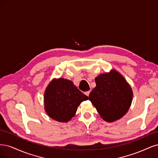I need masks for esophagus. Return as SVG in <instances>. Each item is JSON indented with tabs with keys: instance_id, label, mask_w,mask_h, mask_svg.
Masks as SVG:
<instances>
[{
	"instance_id": "34e87169",
	"label": "esophagus",
	"mask_w": 158,
	"mask_h": 158,
	"mask_svg": "<svg viewBox=\"0 0 158 158\" xmlns=\"http://www.w3.org/2000/svg\"><path fill=\"white\" fill-rule=\"evenodd\" d=\"M89 94H90V91H87V92H85V94H86V96H89Z\"/></svg>"
}]
</instances>
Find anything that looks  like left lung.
I'll return each mask as SVG.
<instances>
[{
    "label": "left lung",
    "instance_id": "left-lung-1",
    "mask_svg": "<svg viewBox=\"0 0 158 158\" xmlns=\"http://www.w3.org/2000/svg\"><path fill=\"white\" fill-rule=\"evenodd\" d=\"M96 87L89 94V100L101 118L108 122L121 118L131 105L133 91L125 78L115 70L95 78Z\"/></svg>",
    "mask_w": 158,
    "mask_h": 158
}]
</instances>
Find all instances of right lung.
I'll return each mask as SVG.
<instances>
[{
  "instance_id": "obj_1",
  "label": "right lung",
  "mask_w": 158,
  "mask_h": 158,
  "mask_svg": "<svg viewBox=\"0 0 158 158\" xmlns=\"http://www.w3.org/2000/svg\"><path fill=\"white\" fill-rule=\"evenodd\" d=\"M88 99L72 81L54 79L45 90L44 109L52 119L66 123L75 115L79 104Z\"/></svg>"
}]
</instances>
